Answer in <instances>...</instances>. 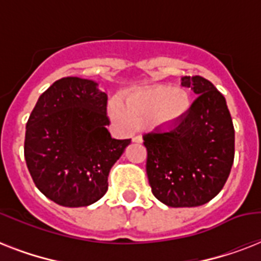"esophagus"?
<instances>
[{
    "label": "esophagus",
    "mask_w": 261,
    "mask_h": 261,
    "mask_svg": "<svg viewBox=\"0 0 261 261\" xmlns=\"http://www.w3.org/2000/svg\"><path fill=\"white\" fill-rule=\"evenodd\" d=\"M133 142L141 143L142 142V137H141V135H135V137H133Z\"/></svg>",
    "instance_id": "obj_1"
}]
</instances>
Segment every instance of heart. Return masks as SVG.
<instances>
[{"mask_svg": "<svg viewBox=\"0 0 261 261\" xmlns=\"http://www.w3.org/2000/svg\"><path fill=\"white\" fill-rule=\"evenodd\" d=\"M190 106L191 97L187 89L157 84L118 94L111 115L123 126L141 123L146 115L151 126H168L180 120Z\"/></svg>", "mask_w": 261, "mask_h": 261, "instance_id": "1", "label": "heart"}]
</instances>
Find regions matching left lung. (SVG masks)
I'll return each instance as SVG.
<instances>
[{
    "label": "left lung",
    "instance_id": "obj_1",
    "mask_svg": "<svg viewBox=\"0 0 261 261\" xmlns=\"http://www.w3.org/2000/svg\"><path fill=\"white\" fill-rule=\"evenodd\" d=\"M198 96L169 130L143 135L151 192L169 207H196L222 190L234 161V127L226 100L208 80L186 75Z\"/></svg>",
    "mask_w": 261,
    "mask_h": 261
}]
</instances>
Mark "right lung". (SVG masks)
Instances as JSON below:
<instances>
[{"label": "right lung", "instance_id": "add662e5", "mask_svg": "<svg viewBox=\"0 0 261 261\" xmlns=\"http://www.w3.org/2000/svg\"><path fill=\"white\" fill-rule=\"evenodd\" d=\"M107 94L80 77L55 81L27 122L24 157L35 186L65 207L97 202L108 174L131 139H114L107 126Z\"/></svg>", "mask_w": 261, "mask_h": 261}]
</instances>
